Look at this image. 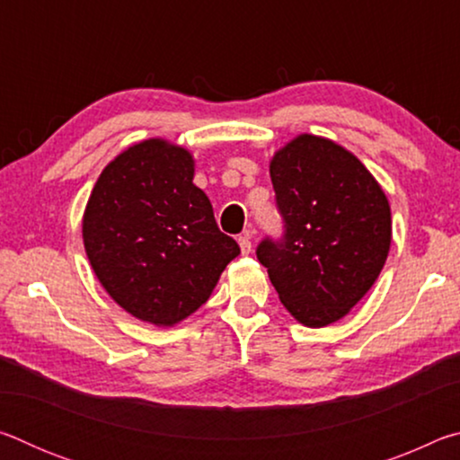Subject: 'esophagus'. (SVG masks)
<instances>
[{
	"mask_svg": "<svg viewBox=\"0 0 460 460\" xmlns=\"http://www.w3.org/2000/svg\"><path fill=\"white\" fill-rule=\"evenodd\" d=\"M239 247H241V253L247 255L252 253V233H243V235H239Z\"/></svg>",
	"mask_w": 460,
	"mask_h": 460,
	"instance_id": "34e87169",
	"label": "esophagus"
}]
</instances>
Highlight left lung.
<instances>
[{
	"instance_id": "left-lung-1",
	"label": "left lung",
	"mask_w": 460,
	"mask_h": 460,
	"mask_svg": "<svg viewBox=\"0 0 460 460\" xmlns=\"http://www.w3.org/2000/svg\"><path fill=\"white\" fill-rule=\"evenodd\" d=\"M284 237H266L258 260L296 321L337 323L376 284L392 243L385 192L359 158L302 134L270 162Z\"/></svg>"
}]
</instances>
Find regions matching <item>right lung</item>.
Segmentation results:
<instances>
[{
  "label": "right lung",
  "instance_id": "add662e5",
  "mask_svg": "<svg viewBox=\"0 0 460 460\" xmlns=\"http://www.w3.org/2000/svg\"><path fill=\"white\" fill-rule=\"evenodd\" d=\"M192 178L189 150L144 139L109 162L84 207V252L101 286L126 313L155 326L199 310L239 255Z\"/></svg>",
  "mask_w": 460,
  "mask_h": 460
}]
</instances>
